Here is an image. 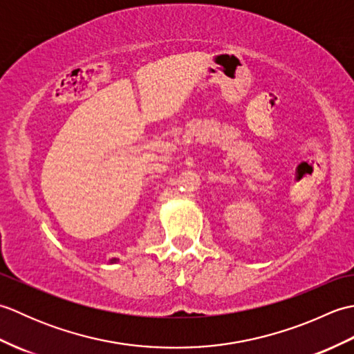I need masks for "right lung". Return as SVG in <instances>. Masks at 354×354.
<instances>
[{"label":"right lung","instance_id":"add662e5","mask_svg":"<svg viewBox=\"0 0 354 354\" xmlns=\"http://www.w3.org/2000/svg\"><path fill=\"white\" fill-rule=\"evenodd\" d=\"M111 261H115V260H111Z\"/></svg>","mask_w":354,"mask_h":354}]
</instances>
